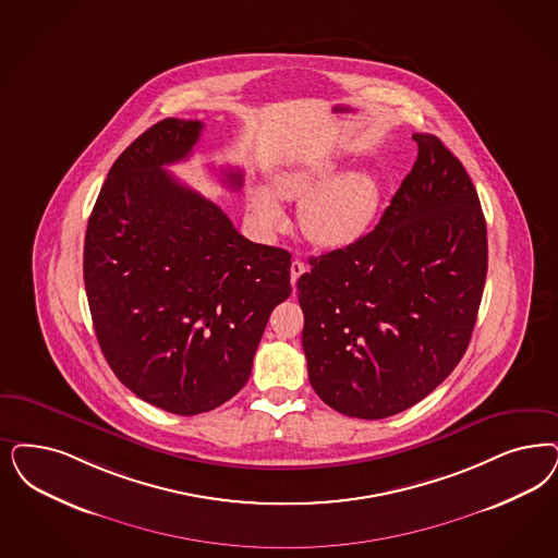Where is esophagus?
<instances>
[{"label":"esophagus","instance_id":"1","mask_svg":"<svg viewBox=\"0 0 558 558\" xmlns=\"http://www.w3.org/2000/svg\"><path fill=\"white\" fill-rule=\"evenodd\" d=\"M305 271H307V266H305L301 259H294V262L290 264V282H292V287H296V280H299Z\"/></svg>","mask_w":558,"mask_h":558}]
</instances>
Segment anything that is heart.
<instances>
[{
  "instance_id": "heart-1",
  "label": "heart",
  "mask_w": 558,
  "mask_h": 558,
  "mask_svg": "<svg viewBox=\"0 0 558 558\" xmlns=\"http://www.w3.org/2000/svg\"><path fill=\"white\" fill-rule=\"evenodd\" d=\"M331 162L282 169L271 177V190L282 197L301 202V229L308 241L322 247H348L356 243L373 225L381 206V185L368 171L336 174ZM266 187L251 195L257 220L269 229L284 225V210Z\"/></svg>"
}]
</instances>
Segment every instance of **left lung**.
Listing matches in <instances>:
<instances>
[{"label":"left lung","instance_id":"obj_1","mask_svg":"<svg viewBox=\"0 0 558 558\" xmlns=\"http://www.w3.org/2000/svg\"><path fill=\"white\" fill-rule=\"evenodd\" d=\"M379 225L311 257L296 282L315 393L340 414L379 421L418 404L470 344L488 268L481 199L437 135Z\"/></svg>","mask_w":558,"mask_h":558}]
</instances>
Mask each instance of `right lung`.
Returning <instances> with one entry per match:
<instances>
[{
    "mask_svg": "<svg viewBox=\"0 0 558 558\" xmlns=\"http://www.w3.org/2000/svg\"><path fill=\"white\" fill-rule=\"evenodd\" d=\"M204 123L162 119L121 153L84 239L98 344L144 402L193 416L229 402L251 375L269 313L290 296V253L251 243L204 195L165 171ZM239 190L243 173H227Z\"/></svg>",
    "mask_w": 558,
    "mask_h": 558,
    "instance_id": "obj_1",
    "label": "right lung"
}]
</instances>
